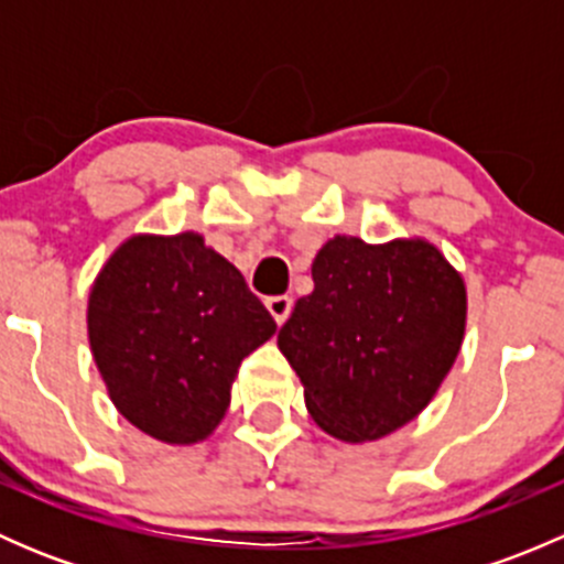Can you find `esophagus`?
<instances>
[{"label":"esophagus","mask_w":564,"mask_h":564,"mask_svg":"<svg viewBox=\"0 0 564 564\" xmlns=\"http://www.w3.org/2000/svg\"><path fill=\"white\" fill-rule=\"evenodd\" d=\"M267 311H270V316L275 318V324H283L292 314V297H286V294H278V297H270L267 300Z\"/></svg>","instance_id":"34e87169"}]
</instances>
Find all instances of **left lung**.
Listing matches in <instances>:
<instances>
[{"label":"left lung","mask_w":564,"mask_h":564,"mask_svg":"<svg viewBox=\"0 0 564 564\" xmlns=\"http://www.w3.org/2000/svg\"><path fill=\"white\" fill-rule=\"evenodd\" d=\"M314 292L297 300L278 349L303 382L314 423L349 445L417 417L456 362L466 283L423 237L335 235L318 248Z\"/></svg>","instance_id":"obj_1"}]
</instances>
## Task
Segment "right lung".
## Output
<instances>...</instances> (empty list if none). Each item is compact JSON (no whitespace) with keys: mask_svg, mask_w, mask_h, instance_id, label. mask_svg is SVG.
I'll list each match as a JSON object with an SVG mask.
<instances>
[{"mask_svg":"<svg viewBox=\"0 0 564 564\" xmlns=\"http://www.w3.org/2000/svg\"><path fill=\"white\" fill-rule=\"evenodd\" d=\"M275 329L242 272L196 231L128 237L89 289V349L108 398L176 447L218 429L240 362Z\"/></svg>","mask_w":564,"mask_h":564,"instance_id":"right-lung-1","label":"right lung"}]
</instances>
